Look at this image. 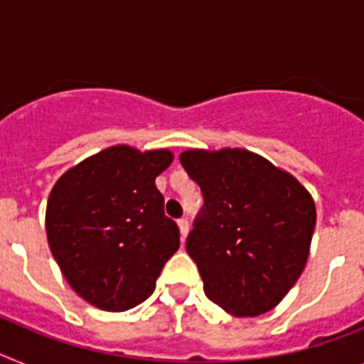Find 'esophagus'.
Segmentation results:
<instances>
[{
    "instance_id": "obj_1",
    "label": "esophagus",
    "mask_w": 364,
    "mask_h": 364,
    "mask_svg": "<svg viewBox=\"0 0 364 364\" xmlns=\"http://www.w3.org/2000/svg\"><path fill=\"white\" fill-rule=\"evenodd\" d=\"M177 225H179V231H181V240H185L188 235V220L179 218L177 220Z\"/></svg>"
}]
</instances>
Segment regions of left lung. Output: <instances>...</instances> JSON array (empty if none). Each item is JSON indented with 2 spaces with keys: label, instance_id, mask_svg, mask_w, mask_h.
Segmentation results:
<instances>
[{
  "label": "left lung",
  "instance_id": "8db88e82",
  "mask_svg": "<svg viewBox=\"0 0 364 364\" xmlns=\"http://www.w3.org/2000/svg\"><path fill=\"white\" fill-rule=\"evenodd\" d=\"M203 207L187 237L210 301L259 316L291 291L309 257L316 210L291 173L246 149L179 155Z\"/></svg>",
  "mask_w": 364,
  "mask_h": 364
}]
</instances>
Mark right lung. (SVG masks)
I'll use <instances>...</instances> for the list:
<instances>
[{
  "instance_id": "add662e5",
  "label": "right lung",
  "mask_w": 364,
  "mask_h": 364,
  "mask_svg": "<svg viewBox=\"0 0 364 364\" xmlns=\"http://www.w3.org/2000/svg\"><path fill=\"white\" fill-rule=\"evenodd\" d=\"M168 149L140 154L114 146L73 166L55 183L46 231L73 291L103 311L148 300L179 248V228L164 215L155 177L172 163Z\"/></svg>"
}]
</instances>
